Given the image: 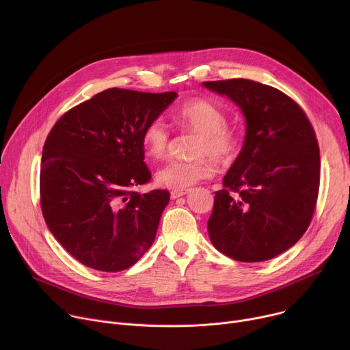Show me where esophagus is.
I'll return each instance as SVG.
<instances>
[{"label":"esophagus","mask_w":350,"mask_h":350,"mask_svg":"<svg viewBox=\"0 0 350 350\" xmlns=\"http://www.w3.org/2000/svg\"><path fill=\"white\" fill-rule=\"evenodd\" d=\"M187 193H189V190H173V191L170 193V196H172L173 200H176V198H180V197L185 196Z\"/></svg>","instance_id":"obj_1"}]
</instances>
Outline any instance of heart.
Segmentation results:
<instances>
[{
	"label": "heart",
	"instance_id": "heart-1",
	"mask_svg": "<svg viewBox=\"0 0 350 350\" xmlns=\"http://www.w3.org/2000/svg\"><path fill=\"white\" fill-rule=\"evenodd\" d=\"M180 125L200 135L193 148L190 160H173L163 166L156 180L163 187L184 190L190 185L209 178L215 173L211 156L219 163H230L239 153V137L226 126V115L215 104L202 98L185 101L176 113ZM142 145L153 159L165 157L170 146L167 125L161 120H153L142 131Z\"/></svg>",
	"mask_w": 350,
	"mask_h": 350
}]
</instances>
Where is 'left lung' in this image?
I'll return each mask as SVG.
<instances>
[{
    "label": "left lung",
    "instance_id": "8db88e82",
    "mask_svg": "<svg viewBox=\"0 0 350 350\" xmlns=\"http://www.w3.org/2000/svg\"><path fill=\"white\" fill-rule=\"evenodd\" d=\"M204 87L243 112V148L215 191L208 234L238 262H265L294 246L312 219L319 190V146L302 108L274 87L230 79Z\"/></svg>",
    "mask_w": 350,
    "mask_h": 350
}]
</instances>
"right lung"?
<instances>
[{
    "label": "right lung",
    "instance_id": "right-lung-1",
    "mask_svg": "<svg viewBox=\"0 0 350 350\" xmlns=\"http://www.w3.org/2000/svg\"><path fill=\"white\" fill-rule=\"evenodd\" d=\"M177 92L108 88L68 109L49 132L40 163L42 214L56 241L84 266L121 271L152 246L167 190L150 181L142 131Z\"/></svg>",
    "mask_w": 350,
    "mask_h": 350
}]
</instances>
